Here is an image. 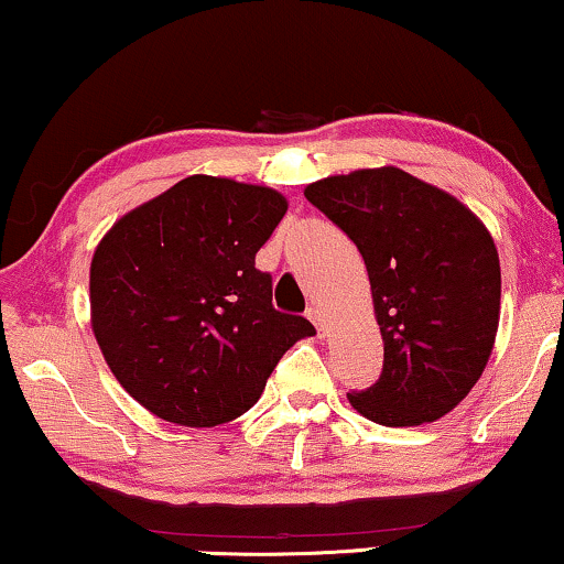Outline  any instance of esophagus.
<instances>
[{
  "mask_svg": "<svg viewBox=\"0 0 564 564\" xmlns=\"http://www.w3.org/2000/svg\"><path fill=\"white\" fill-rule=\"evenodd\" d=\"M307 318L313 321V326L318 328V334L323 336L326 334V318H323V311L318 305H313V307H307Z\"/></svg>",
  "mask_w": 564,
  "mask_h": 564,
  "instance_id": "34e87169",
  "label": "esophagus"
}]
</instances>
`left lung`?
<instances>
[{"instance_id": "obj_1", "label": "left lung", "mask_w": 564, "mask_h": 564, "mask_svg": "<svg viewBox=\"0 0 564 564\" xmlns=\"http://www.w3.org/2000/svg\"><path fill=\"white\" fill-rule=\"evenodd\" d=\"M357 243L384 344L382 375L349 403L380 426H421L480 380L500 321V261L485 223L449 192L398 166L305 187Z\"/></svg>"}]
</instances>
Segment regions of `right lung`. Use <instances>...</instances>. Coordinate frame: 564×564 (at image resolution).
I'll list each match as a JSON object with an SVG mask.
<instances>
[{
  "instance_id": "obj_1",
  "label": "right lung",
  "mask_w": 564,
  "mask_h": 564,
  "mask_svg": "<svg viewBox=\"0 0 564 564\" xmlns=\"http://www.w3.org/2000/svg\"><path fill=\"white\" fill-rule=\"evenodd\" d=\"M288 213L272 187L195 174L115 220L89 267L91 330L130 398L169 423L220 426L315 334L272 305L253 259Z\"/></svg>"
}]
</instances>
